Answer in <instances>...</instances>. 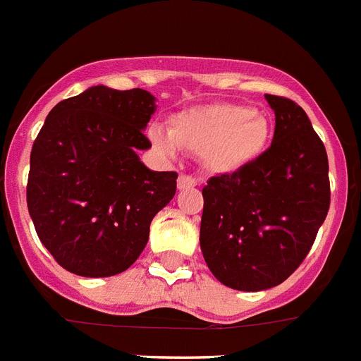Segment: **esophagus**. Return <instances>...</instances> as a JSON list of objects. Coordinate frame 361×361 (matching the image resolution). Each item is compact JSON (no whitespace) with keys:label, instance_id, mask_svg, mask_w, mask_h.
<instances>
[{"label":"esophagus","instance_id":"1","mask_svg":"<svg viewBox=\"0 0 361 361\" xmlns=\"http://www.w3.org/2000/svg\"><path fill=\"white\" fill-rule=\"evenodd\" d=\"M197 186V180L190 175H180L177 180V188L183 192V190H190V188H195Z\"/></svg>","mask_w":361,"mask_h":361}]
</instances>
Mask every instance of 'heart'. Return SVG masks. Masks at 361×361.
Listing matches in <instances>:
<instances>
[{"mask_svg":"<svg viewBox=\"0 0 361 361\" xmlns=\"http://www.w3.org/2000/svg\"><path fill=\"white\" fill-rule=\"evenodd\" d=\"M270 124L257 109L217 102L195 107L171 118L169 131L159 124L147 128L149 142L166 157L180 147L199 153L214 173H232L254 162L269 142Z\"/></svg>","mask_w":361,"mask_h":361,"instance_id":"heart-1","label":"heart"}]
</instances>
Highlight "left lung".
I'll return each mask as SVG.
<instances>
[{"label": "left lung", "instance_id": "8db88e82", "mask_svg": "<svg viewBox=\"0 0 361 361\" xmlns=\"http://www.w3.org/2000/svg\"><path fill=\"white\" fill-rule=\"evenodd\" d=\"M264 100L276 115L269 149L202 188L204 261L243 292L281 285L307 257L331 204L327 151L307 113L288 98Z\"/></svg>", "mask_w": 361, "mask_h": 361}]
</instances>
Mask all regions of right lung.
<instances>
[{
	"instance_id": "obj_1",
	"label": "right lung",
	"mask_w": 361,
	"mask_h": 361,
	"mask_svg": "<svg viewBox=\"0 0 361 361\" xmlns=\"http://www.w3.org/2000/svg\"><path fill=\"white\" fill-rule=\"evenodd\" d=\"M144 89L92 85L52 107L30 151L27 206L39 241L69 272L109 277L146 248L149 224L177 190L138 151L157 111Z\"/></svg>"
}]
</instances>
